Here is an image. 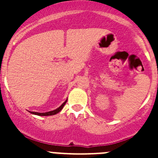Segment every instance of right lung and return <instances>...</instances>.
Masks as SVG:
<instances>
[{
  "label": "right lung",
  "instance_id": "right-lung-1",
  "mask_svg": "<svg viewBox=\"0 0 158 158\" xmlns=\"http://www.w3.org/2000/svg\"><path fill=\"white\" fill-rule=\"evenodd\" d=\"M66 102H67V100H66V101L64 102L63 103V104L61 105V106H60V107L58 108V109L53 110V111H48V112H44V113H40V112H34V111H31V114H36V115H40V116H48V115H53V114H57V113L60 112V111H61L62 109H63V108L64 107L65 104L66 103Z\"/></svg>",
  "mask_w": 158,
  "mask_h": 158
}]
</instances>
